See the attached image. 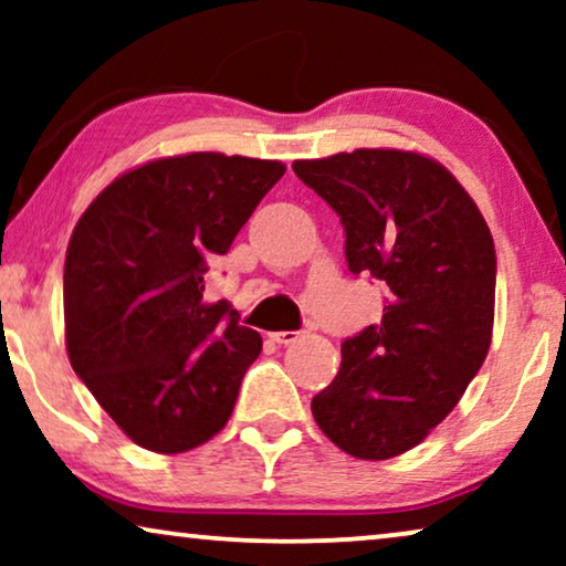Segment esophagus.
Masks as SVG:
<instances>
[{
  "label": "esophagus",
  "mask_w": 566,
  "mask_h": 566,
  "mask_svg": "<svg viewBox=\"0 0 566 566\" xmlns=\"http://www.w3.org/2000/svg\"><path fill=\"white\" fill-rule=\"evenodd\" d=\"M298 337H301V332H293V329H289V332H273V335H270V339H273L275 345H291V343H296Z\"/></svg>",
  "instance_id": "34e87169"
}]
</instances>
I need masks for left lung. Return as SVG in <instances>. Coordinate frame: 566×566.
I'll list each match as a JSON object with an SVG mask.
<instances>
[{"instance_id":"8db88e82","label":"left lung","mask_w":566,"mask_h":566,"mask_svg":"<svg viewBox=\"0 0 566 566\" xmlns=\"http://www.w3.org/2000/svg\"><path fill=\"white\" fill-rule=\"evenodd\" d=\"M293 172L343 221L350 273L386 289L381 322L345 339L314 420L355 459H394L451 415L490 350V227L461 182L417 151L355 149L298 159Z\"/></svg>"}]
</instances>
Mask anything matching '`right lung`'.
Listing matches in <instances>:
<instances>
[{
  "label": "right lung",
  "mask_w": 566,
  "mask_h": 566,
  "mask_svg": "<svg viewBox=\"0 0 566 566\" xmlns=\"http://www.w3.org/2000/svg\"><path fill=\"white\" fill-rule=\"evenodd\" d=\"M281 161L192 151L146 161L92 200L64 265L66 353L136 446L182 453L229 422L262 337L208 304V260L227 254Z\"/></svg>",
  "instance_id": "1"
}]
</instances>
